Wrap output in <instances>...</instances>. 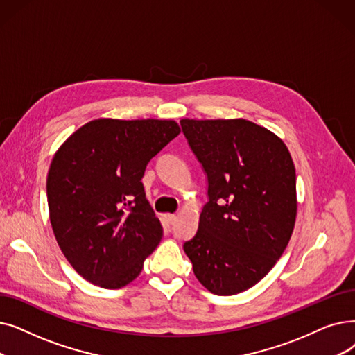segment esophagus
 <instances>
[{
	"instance_id": "esophagus-1",
	"label": "esophagus",
	"mask_w": 355,
	"mask_h": 355,
	"mask_svg": "<svg viewBox=\"0 0 355 355\" xmlns=\"http://www.w3.org/2000/svg\"><path fill=\"white\" fill-rule=\"evenodd\" d=\"M165 220L168 225H174L177 220V216L175 214H165Z\"/></svg>"
}]
</instances>
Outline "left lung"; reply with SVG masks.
<instances>
[{"label": "left lung", "mask_w": 355, "mask_h": 355, "mask_svg": "<svg viewBox=\"0 0 355 355\" xmlns=\"http://www.w3.org/2000/svg\"><path fill=\"white\" fill-rule=\"evenodd\" d=\"M207 178L196 235L182 245L213 295L255 286L282 257L296 222V171L280 137L252 121L182 119Z\"/></svg>", "instance_id": "8db88e82"}]
</instances>
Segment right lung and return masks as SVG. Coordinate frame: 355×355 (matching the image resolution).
Returning <instances> with one entry per match:
<instances>
[{
  "instance_id": "1",
  "label": "right lung",
  "mask_w": 355,
  "mask_h": 355,
  "mask_svg": "<svg viewBox=\"0 0 355 355\" xmlns=\"http://www.w3.org/2000/svg\"><path fill=\"white\" fill-rule=\"evenodd\" d=\"M180 128L173 120H92L59 148L46 194L60 251L81 277L104 288L133 282L162 226L146 200L149 161Z\"/></svg>"
}]
</instances>
